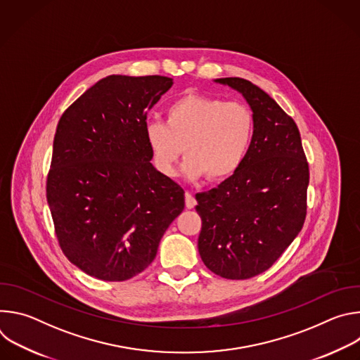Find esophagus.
Returning <instances> with one entry per match:
<instances>
[{"mask_svg": "<svg viewBox=\"0 0 360 360\" xmlns=\"http://www.w3.org/2000/svg\"><path fill=\"white\" fill-rule=\"evenodd\" d=\"M185 205H186V208H188V210L195 208L196 199H195V196H193L191 192H186V193H185Z\"/></svg>", "mask_w": 360, "mask_h": 360, "instance_id": "obj_1", "label": "esophagus"}]
</instances>
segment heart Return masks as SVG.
I'll list each match as a JSON object with an SVG mask.
<instances>
[{
  "label": "heart",
  "mask_w": 360,
  "mask_h": 360,
  "mask_svg": "<svg viewBox=\"0 0 360 360\" xmlns=\"http://www.w3.org/2000/svg\"><path fill=\"white\" fill-rule=\"evenodd\" d=\"M255 127L252 110L242 102L186 94L168 105L165 122H146L145 141L161 174L174 176L184 152L188 158L182 171L188 179L207 175L217 182L239 169L253 142Z\"/></svg>",
  "instance_id": "b5f03b06"
}]
</instances>
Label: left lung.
<instances>
[{"instance_id": "obj_1", "label": "left lung", "mask_w": 360, "mask_h": 360, "mask_svg": "<svg viewBox=\"0 0 360 360\" xmlns=\"http://www.w3.org/2000/svg\"><path fill=\"white\" fill-rule=\"evenodd\" d=\"M214 81L245 98L256 127L239 169L218 188L196 193L198 250L214 274L249 279L269 269L300 232L309 167L295 121L274 98L242 78Z\"/></svg>"}]
</instances>
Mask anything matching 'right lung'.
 <instances>
[{
    "mask_svg": "<svg viewBox=\"0 0 360 360\" xmlns=\"http://www.w3.org/2000/svg\"><path fill=\"white\" fill-rule=\"evenodd\" d=\"M161 75H110L63 114L46 200L63 252L89 276L121 282L155 259L184 211V189L150 164L148 111L172 86Z\"/></svg>",
    "mask_w": 360,
    "mask_h": 360,
    "instance_id": "1",
    "label": "right lung"
}]
</instances>
